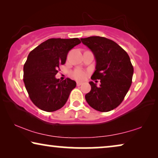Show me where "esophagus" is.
Segmentation results:
<instances>
[{"mask_svg":"<svg viewBox=\"0 0 158 158\" xmlns=\"http://www.w3.org/2000/svg\"><path fill=\"white\" fill-rule=\"evenodd\" d=\"M82 85V83H81V82H77V86H80Z\"/></svg>","mask_w":158,"mask_h":158,"instance_id":"34e87169","label":"esophagus"}]
</instances>
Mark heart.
<instances>
[{"instance_id":"b5f03b06","label":"heart","mask_w":158,"mask_h":158,"mask_svg":"<svg viewBox=\"0 0 158 158\" xmlns=\"http://www.w3.org/2000/svg\"><path fill=\"white\" fill-rule=\"evenodd\" d=\"M86 75H87V74H86L85 71L81 70V69H77V70H74L72 74L73 78L76 79L77 81H83L85 78Z\"/></svg>"}]
</instances>
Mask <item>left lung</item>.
Masks as SVG:
<instances>
[{
  "label": "left lung",
  "mask_w": 158,
  "mask_h": 158,
  "mask_svg": "<svg viewBox=\"0 0 158 158\" xmlns=\"http://www.w3.org/2000/svg\"><path fill=\"white\" fill-rule=\"evenodd\" d=\"M81 40L96 58V70L91 79L100 80L101 83L97 86L90 82L91 90L85 95V100L97 111H111L122 102L131 85L134 68L130 58L119 45L107 38L94 36Z\"/></svg>",
  "instance_id": "1"
}]
</instances>
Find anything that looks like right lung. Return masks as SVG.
I'll return each mask as SVG.
<instances>
[{
    "mask_svg": "<svg viewBox=\"0 0 158 158\" xmlns=\"http://www.w3.org/2000/svg\"><path fill=\"white\" fill-rule=\"evenodd\" d=\"M80 43L77 38L49 39L30 52L23 65V82L39 109L52 112L65 104L76 83L70 78L61 81L55 75L65 63L69 51Z\"/></svg>",
    "mask_w": 158,
    "mask_h": 158,
    "instance_id": "obj_1",
    "label": "right lung"
}]
</instances>
